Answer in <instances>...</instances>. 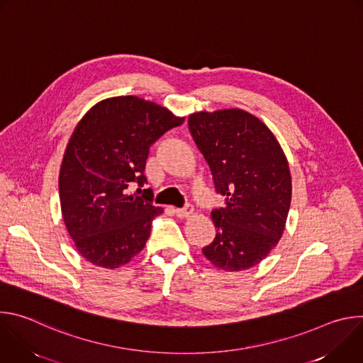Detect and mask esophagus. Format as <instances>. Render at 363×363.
Wrapping results in <instances>:
<instances>
[{
    "instance_id": "esophagus-1",
    "label": "esophagus",
    "mask_w": 363,
    "mask_h": 363,
    "mask_svg": "<svg viewBox=\"0 0 363 363\" xmlns=\"http://www.w3.org/2000/svg\"><path fill=\"white\" fill-rule=\"evenodd\" d=\"M192 211H194V206L191 205V203H186L184 208H175L174 210V213H175V216L177 217H179V218H185V217H188L189 214H192Z\"/></svg>"
}]
</instances>
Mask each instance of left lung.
Returning a JSON list of instances; mask_svg holds the SVG:
<instances>
[{"mask_svg": "<svg viewBox=\"0 0 363 363\" xmlns=\"http://www.w3.org/2000/svg\"><path fill=\"white\" fill-rule=\"evenodd\" d=\"M188 126L217 194L225 196L211 213L217 235L202 252L218 269H250L284 231L291 201L284 153L263 122L240 109L194 113Z\"/></svg>", "mask_w": 363, "mask_h": 363, "instance_id": "left-lung-1", "label": "left lung"}]
</instances>
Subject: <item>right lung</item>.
<instances>
[{
  "label": "right lung",
  "mask_w": 363,
  "mask_h": 363,
  "mask_svg": "<svg viewBox=\"0 0 363 363\" xmlns=\"http://www.w3.org/2000/svg\"><path fill=\"white\" fill-rule=\"evenodd\" d=\"M182 123L152 101L119 96L97 103L74 129L59 177L60 203L77 251L91 264L118 269L145 247L153 218L164 213L150 188L142 194L149 147Z\"/></svg>",
  "instance_id": "right-lung-1"
}]
</instances>
